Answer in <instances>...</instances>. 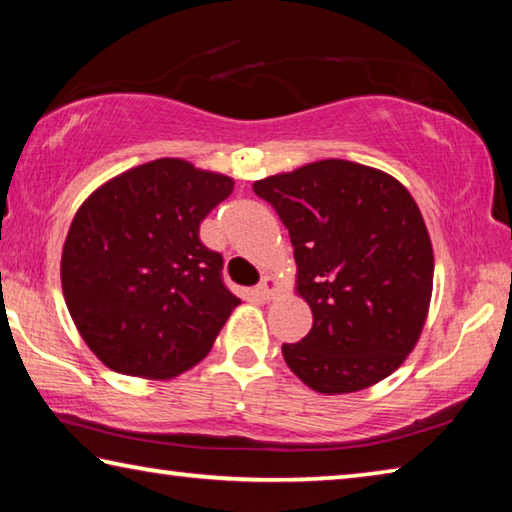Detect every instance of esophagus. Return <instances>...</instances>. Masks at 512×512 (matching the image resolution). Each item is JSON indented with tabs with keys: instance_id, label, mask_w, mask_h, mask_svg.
Here are the masks:
<instances>
[{
	"instance_id": "obj_1",
	"label": "esophagus",
	"mask_w": 512,
	"mask_h": 512,
	"mask_svg": "<svg viewBox=\"0 0 512 512\" xmlns=\"http://www.w3.org/2000/svg\"><path fill=\"white\" fill-rule=\"evenodd\" d=\"M277 293V282H275V277H271V275H264L262 277V282L257 284V296L262 298V300H271L273 296Z\"/></svg>"
}]
</instances>
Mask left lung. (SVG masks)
I'll use <instances>...</instances> for the list:
<instances>
[{
    "mask_svg": "<svg viewBox=\"0 0 512 512\" xmlns=\"http://www.w3.org/2000/svg\"><path fill=\"white\" fill-rule=\"evenodd\" d=\"M298 264L296 289L314 314L287 366L316 393H357L409 357L427 320L433 248L406 187L348 160H320L257 180Z\"/></svg>",
    "mask_w": 512,
    "mask_h": 512,
    "instance_id": "obj_1",
    "label": "left lung"
}]
</instances>
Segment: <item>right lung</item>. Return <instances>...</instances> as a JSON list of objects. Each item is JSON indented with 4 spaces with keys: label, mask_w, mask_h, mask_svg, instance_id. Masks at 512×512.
Wrapping results in <instances>:
<instances>
[{
    "label": "right lung",
    "mask_w": 512,
    "mask_h": 512,
    "mask_svg": "<svg viewBox=\"0 0 512 512\" xmlns=\"http://www.w3.org/2000/svg\"><path fill=\"white\" fill-rule=\"evenodd\" d=\"M235 180L160 158L90 194L69 225L60 282L83 341L110 370L171 379L196 366L239 298L201 221Z\"/></svg>",
    "instance_id": "add662e5"
}]
</instances>
